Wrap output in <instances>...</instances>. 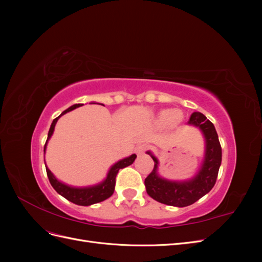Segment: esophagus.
Returning <instances> with one entry per match:
<instances>
[{
    "label": "esophagus",
    "instance_id": "esophagus-1",
    "mask_svg": "<svg viewBox=\"0 0 262 262\" xmlns=\"http://www.w3.org/2000/svg\"><path fill=\"white\" fill-rule=\"evenodd\" d=\"M146 149H147V146L145 144H141V145H138L136 147V153H137L138 156H141V155L144 154Z\"/></svg>",
    "mask_w": 262,
    "mask_h": 262
}]
</instances>
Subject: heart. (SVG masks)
<instances>
[{"instance_id": "obj_1", "label": "heart", "mask_w": 262, "mask_h": 262, "mask_svg": "<svg viewBox=\"0 0 262 262\" xmlns=\"http://www.w3.org/2000/svg\"><path fill=\"white\" fill-rule=\"evenodd\" d=\"M182 121V114L177 109H163L154 118V124L158 128L177 126Z\"/></svg>"}]
</instances>
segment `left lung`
Listing matches in <instances>:
<instances>
[{
  "label": "left lung",
  "mask_w": 262,
  "mask_h": 262,
  "mask_svg": "<svg viewBox=\"0 0 262 262\" xmlns=\"http://www.w3.org/2000/svg\"><path fill=\"white\" fill-rule=\"evenodd\" d=\"M188 124L199 129L204 140V155L194 176L184 180L164 178L158 172V158L150 150L146 152L155 163L154 169L144 181L146 192L154 200L171 207H188L210 192L215 185L222 162V148L213 123L196 112L190 117Z\"/></svg>",
  "instance_id": "8db88e82"
}]
</instances>
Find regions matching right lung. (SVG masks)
Segmentation results:
<instances>
[{
    "mask_svg": "<svg viewBox=\"0 0 262 262\" xmlns=\"http://www.w3.org/2000/svg\"><path fill=\"white\" fill-rule=\"evenodd\" d=\"M91 104H99V102L92 101ZM99 105H102V104H99ZM81 106H83V104H75L73 106L69 107L58 118H55L52 121L49 132H48V139H47V142H46L45 147H43L45 154H46L47 145H48V142L52 137V134L54 132V126H55V124H57L59 118L63 115H66L67 113H70V112H72V110L81 107ZM136 158H137V155L132 154L128 157L122 158V160H120V161H118L117 163L110 166V168L107 172V176L104 180H101L96 185L85 186V187L71 186V185L66 184V182L59 180L48 168L46 161H45V165H46L47 175H48L50 184L55 191H57L63 198H66L67 200L73 202L74 204L83 205V207H89V205L104 201L113 195V193L115 191V186H116V176H117L119 169L124 168V167H126V166H130L131 164H133L134 161H136Z\"/></svg>",
    "mask_w": 262,
    "mask_h": 262,
    "instance_id": "obj_1",
    "label": "right lung"
}]
</instances>
